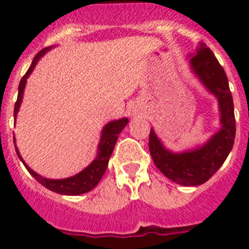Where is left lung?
<instances>
[{"label": "left lung", "mask_w": 249, "mask_h": 249, "mask_svg": "<svg viewBox=\"0 0 249 249\" xmlns=\"http://www.w3.org/2000/svg\"><path fill=\"white\" fill-rule=\"evenodd\" d=\"M190 63L201 83L218 99L221 129L204 146L181 154L168 151L151 129L148 148L154 163L165 177L178 185L197 186L220 169L231 151L235 140V116L228 76L214 54L201 44Z\"/></svg>", "instance_id": "8db88e82"}]
</instances>
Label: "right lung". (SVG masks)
<instances>
[{
    "mask_svg": "<svg viewBox=\"0 0 249 249\" xmlns=\"http://www.w3.org/2000/svg\"><path fill=\"white\" fill-rule=\"evenodd\" d=\"M49 49H44L41 50L40 53H37V55L33 58L32 64L31 67L28 68V71L25 72V75L21 77L20 83H19V91H18V99L15 102V107H14V116L17 117V113L19 111V107H20L21 99H23V91H24V86L27 83V79L28 76L31 75V72L33 71V68L36 66V63L38 62L41 56L44 55L45 53L48 52ZM128 124V119L124 117V119H120V120L111 121L108 124L106 125L103 128V132H102L101 142H99V146H98V155L97 158L93 160V163L90 164L89 166H86L83 172H80L79 174H76L73 177L64 178V179H49V178L41 177L37 173H35L31 168H29L27 164L23 161L20 154L17 150V154L19 156V159L23 161V164L25 165V168L28 169V172L32 174L36 181H38L42 186H45L46 189L52 190L54 193L63 194V195H80V194L88 193L90 190H93L95 186L99 183L102 176L105 174L106 169H107V165H108V160L112 155L113 147L116 144L117 137L121 133V130L125 128V125ZM15 143V142H14Z\"/></svg>",
    "mask_w": 249,
    "mask_h": 249,
    "instance_id": "right-lung-1",
    "label": "right lung"
}]
</instances>
